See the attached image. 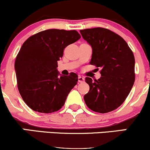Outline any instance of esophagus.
I'll use <instances>...</instances> for the list:
<instances>
[{
  "label": "esophagus",
  "instance_id": "34e87169",
  "mask_svg": "<svg viewBox=\"0 0 150 150\" xmlns=\"http://www.w3.org/2000/svg\"><path fill=\"white\" fill-rule=\"evenodd\" d=\"M78 82H80V83H82V82H85V77H82V76H79L78 77Z\"/></svg>",
  "mask_w": 150,
  "mask_h": 150
}]
</instances>
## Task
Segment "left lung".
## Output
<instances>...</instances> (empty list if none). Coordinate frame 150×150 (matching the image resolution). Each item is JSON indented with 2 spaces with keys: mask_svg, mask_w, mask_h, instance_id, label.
I'll return each mask as SVG.
<instances>
[{
  "mask_svg": "<svg viewBox=\"0 0 150 150\" xmlns=\"http://www.w3.org/2000/svg\"><path fill=\"white\" fill-rule=\"evenodd\" d=\"M92 49L90 64L101 68V77H86L89 91L84 96L92 111L104 113L112 111L124 102L135 82V58L131 49L119 35L107 29L80 31Z\"/></svg>",
  "mask_w": 150,
  "mask_h": 150,
  "instance_id": "obj_1",
  "label": "left lung"
}]
</instances>
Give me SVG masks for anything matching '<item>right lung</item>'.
<instances>
[{
    "instance_id": "1",
    "label": "right lung",
    "mask_w": 150,
    "mask_h": 150,
    "mask_svg": "<svg viewBox=\"0 0 150 150\" xmlns=\"http://www.w3.org/2000/svg\"><path fill=\"white\" fill-rule=\"evenodd\" d=\"M80 38L75 30L52 29L34 34L22 44L15 70L20 95L32 110L49 113L64 105L78 77L74 73L61 75L58 61L65 48Z\"/></svg>"
}]
</instances>
